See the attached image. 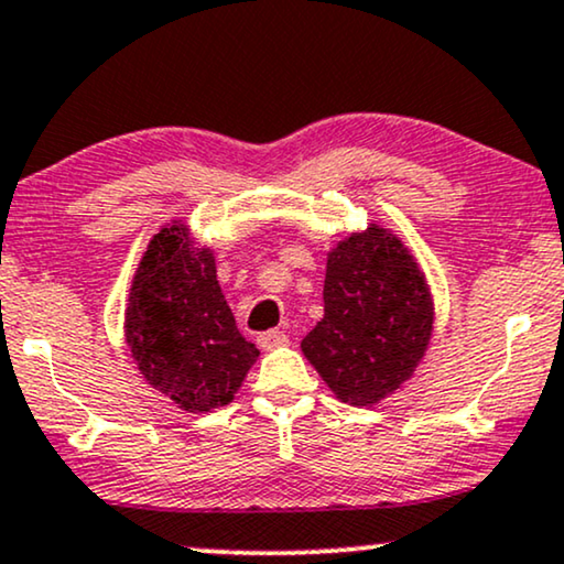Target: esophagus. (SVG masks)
<instances>
[{
	"instance_id": "esophagus-1",
	"label": "esophagus",
	"mask_w": 564,
	"mask_h": 564,
	"mask_svg": "<svg viewBox=\"0 0 564 564\" xmlns=\"http://www.w3.org/2000/svg\"><path fill=\"white\" fill-rule=\"evenodd\" d=\"M286 340H289V335L283 330H268V333L258 335V344H260V348H265V351H270V348L283 346Z\"/></svg>"
}]
</instances>
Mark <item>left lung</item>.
Listing matches in <instances>:
<instances>
[{"label":"left lung","instance_id":"8db88e82","mask_svg":"<svg viewBox=\"0 0 564 564\" xmlns=\"http://www.w3.org/2000/svg\"><path fill=\"white\" fill-rule=\"evenodd\" d=\"M325 317L302 351L340 401L372 405L416 369L432 335L422 270L380 226L351 234L327 254Z\"/></svg>","mask_w":564,"mask_h":564}]
</instances>
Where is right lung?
<instances>
[{
    "mask_svg": "<svg viewBox=\"0 0 564 564\" xmlns=\"http://www.w3.org/2000/svg\"><path fill=\"white\" fill-rule=\"evenodd\" d=\"M138 369L180 409L226 405L260 351L237 330L210 249L182 224L155 234L134 273L124 319Z\"/></svg>",
    "mask_w": 564,
    "mask_h": 564,
    "instance_id": "1",
    "label": "right lung"
}]
</instances>
